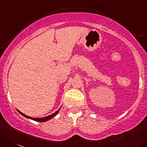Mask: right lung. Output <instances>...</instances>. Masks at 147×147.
Instances as JSON below:
<instances>
[{
    "mask_svg": "<svg viewBox=\"0 0 147 147\" xmlns=\"http://www.w3.org/2000/svg\"><path fill=\"white\" fill-rule=\"evenodd\" d=\"M59 109H59L57 111V112H54V113H53V114H52V115H49V116H46V117H41V118H34V117H29V116H27V115H24V114L22 113V112H20V111H19V110H18V112H20V113L22 115H23V116H24V117H27V118H29V119H31V120H35V121H38V122H45V121H47V120H50V119H51L52 117H54V116H56V115H57V113H58V112H59Z\"/></svg>",
    "mask_w": 147,
    "mask_h": 147,
    "instance_id": "1",
    "label": "right lung"
}]
</instances>
